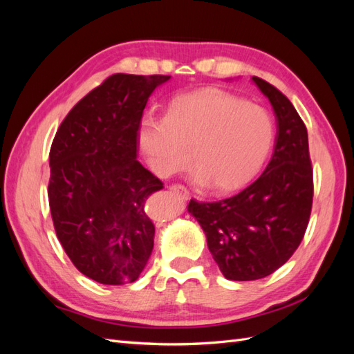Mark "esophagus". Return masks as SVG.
<instances>
[{
    "label": "esophagus",
    "instance_id": "1",
    "mask_svg": "<svg viewBox=\"0 0 354 354\" xmlns=\"http://www.w3.org/2000/svg\"><path fill=\"white\" fill-rule=\"evenodd\" d=\"M169 192H171V194H173L174 196H177L178 199H181V201H187V199H189V192H187V189H186L185 186H181V185L171 186V187H169Z\"/></svg>",
    "mask_w": 354,
    "mask_h": 354
}]
</instances>
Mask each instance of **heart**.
<instances>
[{"label": "heart", "instance_id": "b5f03b06", "mask_svg": "<svg viewBox=\"0 0 354 354\" xmlns=\"http://www.w3.org/2000/svg\"><path fill=\"white\" fill-rule=\"evenodd\" d=\"M274 142L270 113L227 91L205 88L169 102L165 118L145 115L138 145L160 177L185 168L192 158L198 186L234 192L260 173Z\"/></svg>", "mask_w": 354, "mask_h": 354}]
</instances>
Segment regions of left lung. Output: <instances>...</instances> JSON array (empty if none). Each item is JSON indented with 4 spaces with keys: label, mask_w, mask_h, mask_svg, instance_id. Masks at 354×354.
<instances>
[{
    "label": "left lung",
    "mask_w": 354,
    "mask_h": 354,
    "mask_svg": "<svg viewBox=\"0 0 354 354\" xmlns=\"http://www.w3.org/2000/svg\"><path fill=\"white\" fill-rule=\"evenodd\" d=\"M277 124L270 162L252 185L218 202L192 199L187 211L229 281H257L283 266L301 243L313 202L307 128L285 95L259 77Z\"/></svg>",
    "instance_id": "left-lung-1"
}]
</instances>
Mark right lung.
<instances>
[{
  "mask_svg": "<svg viewBox=\"0 0 354 354\" xmlns=\"http://www.w3.org/2000/svg\"><path fill=\"white\" fill-rule=\"evenodd\" d=\"M167 75L116 73L73 106L50 151L48 202L77 269L103 285L138 279L153 250L145 202L164 186L137 160L138 125Z\"/></svg>",
  "mask_w": 354,
  "mask_h": 354,
  "instance_id": "obj_1",
  "label": "right lung"
}]
</instances>
